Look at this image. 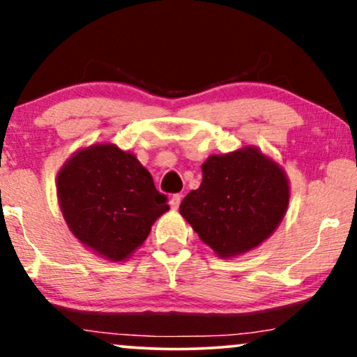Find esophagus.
<instances>
[{"instance_id": "esophagus-1", "label": "esophagus", "mask_w": 357, "mask_h": 357, "mask_svg": "<svg viewBox=\"0 0 357 357\" xmlns=\"http://www.w3.org/2000/svg\"><path fill=\"white\" fill-rule=\"evenodd\" d=\"M181 198H183L181 195H173V196H171V198H169V206L173 208V210H178L179 203H181Z\"/></svg>"}]
</instances>
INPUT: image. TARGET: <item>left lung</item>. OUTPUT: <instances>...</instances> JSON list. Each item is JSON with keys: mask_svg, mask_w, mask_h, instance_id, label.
Wrapping results in <instances>:
<instances>
[{"mask_svg": "<svg viewBox=\"0 0 357 357\" xmlns=\"http://www.w3.org/2000/svg\"><path fill=\"white\" fill-rule=\"evenodd\" d=\"M203 181L188 192L179 213L220 258L257 248L277 230L290 199L284 167L255 146L213 154Z\"/></svg>", "mask_w": 357, "mask_h": 357, "instance_id": "8db88e82", "label": "left lung"}]
</instances>
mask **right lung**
I'll return each instance as SVG.
<instances>
[{
  "instance_id": "right-lung-1",
  "label": "right lung",
  "mask_w": 357,
  "mask_h": 357,
  "mask_svg": "<svg viewBox=\"0 0 357 357\" xmlns=\"http://www.w3.org/2000/svg\"><path fill=\"white\" fill-rule=\"evenodd\" d=\"M56 198L72 235L110 261L127 260L169 210L136 154L107 142L82 147L65 161Z\"/></svg>"
}]
</instances>
